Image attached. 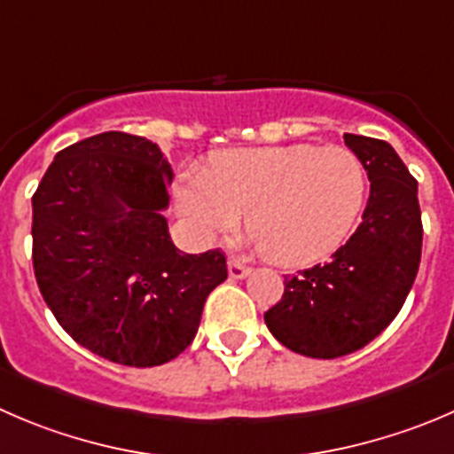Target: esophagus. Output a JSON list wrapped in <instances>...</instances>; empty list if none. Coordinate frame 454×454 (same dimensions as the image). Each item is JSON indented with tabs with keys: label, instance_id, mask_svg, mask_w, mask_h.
<instances>
[{
	"label": "esophagus",
	"instance_id": "1",
	"mask_svg": "<svg viewBox=\"0 0 454 454\" xmlns=\"http://www.w3.org/2000/svg\"><path fill=\"white\" fill-rule=\"evenodd\" d=\"M248 272L250 268L246 263H241L239 259H228V275H231V279H244Z\"/></svg>",
	"mask_w": 454,
	"mask_h": 454
}]
</instances>
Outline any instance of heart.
<instances>
[{
  "instance_id": "b5f03b06",
  "label": "heart",
  "mask_w": 454,
  "mask_h": 454,
  "mask_svg": "<svg viewBox=\"0 0 454 454\" xmlns=\"http://www.w3.org/2000/svg\"><path fill=\"white\" fill-rule=\"evenodd\" d=\"M366 197V170L350 148L312 144L237 148L186 175L179 210L204 232L246 226L268 262L297 268L344 244Z\"/></svg>"
}]
</instances>
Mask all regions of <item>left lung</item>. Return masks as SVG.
Masks as SVG:
<instances>
[{
  "label": "left lung",
  "mask_w": 454,
  "mask_h": 454,
  "mask_svg": "<svg viewBox=\"0 0 454 454\" xmlns=\"http://www.w3.org/2000/svg\"><path fill=\"white\" fill-rule=\"evenodd\" d=\"M344 142L371 182L362 223L330 262L286 277L281 299L263 312L277 341L315 359L344 357L386 330L402 310L421 259L415 177L388 142L350 133Z\"/></svg>",
  "instance_id": "left-lung-1"
}]
</instances>
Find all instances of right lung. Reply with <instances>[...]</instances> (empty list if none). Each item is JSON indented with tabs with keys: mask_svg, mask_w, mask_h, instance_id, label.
Here are the masks:
<instances>
[{
	"mask_svg": "<svg viewBox=\"0 0 454 454\" xmlns=\"http://www.w3.org/2000/svg\"><path fill=\"white\" fill-rule=\"evenodd\" d=\"M160 146L110 133L64 148L33 195V268L43 301L90 353L161 366L191 346L206 297L228 277L222 250L173 244Z\"/></svg>",
	"mask_w": 454,
	"mask_h": 454,
	"instance_id": "obj_1",
	"label": "right lung"
}]
</instances>
